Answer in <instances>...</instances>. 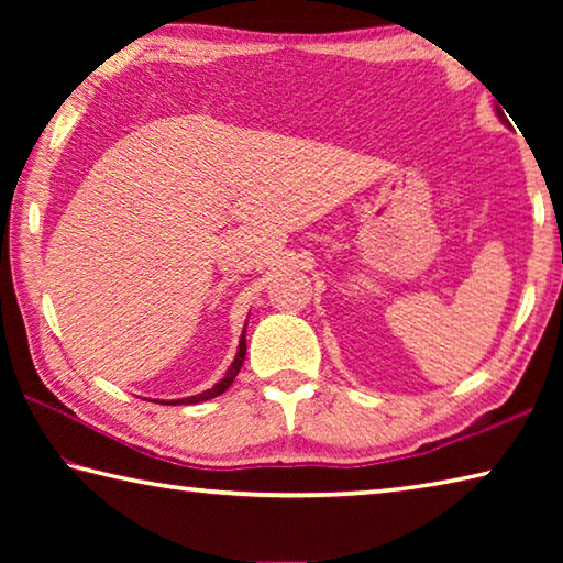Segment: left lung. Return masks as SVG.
Instances as JSON below:
<instances>
[{
  "label": "left lung",
  "instance_id": "8db88e82",
  "mask_svg": "<svg viewBox=\"0 0 563 563\" xmlns=\"http://www.w3.org/2000/svg\"><path fill=\"white\" fill-rule=\"evenodd\" d=\"M499 117H501V113H499Z\"/></svg>",
  "mask_w": 563,
  "mask_h": 563
}]
</instances>
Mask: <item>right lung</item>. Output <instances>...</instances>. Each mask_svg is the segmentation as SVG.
Returning a JSON list of instances; mask_svg holds the SVG:
<instances>
[{"mask_svg": "<svg viewBox=\"0 0 563 563\" xmlns=\"http://www.w3.org/2000/svg\"><path fill=\"white\" fill-rule=\"evenodd\" d=\"M245 325H247V322H245ZM243 360H245V330H243V335H241V345H238L235 360L231 362V367H228V373H225V377L221 379V383H216L211 389H206V393H201V395H194V397H186V399H170V402H166V405H196V402H206V399H213L218 395H223L225 389L231 387L235 375L241 373Z\"/></svg>", "mask_w": 563, "mask_h": 563, "instance_id": "add662e5", "label": "right lung"}]
</instances>
